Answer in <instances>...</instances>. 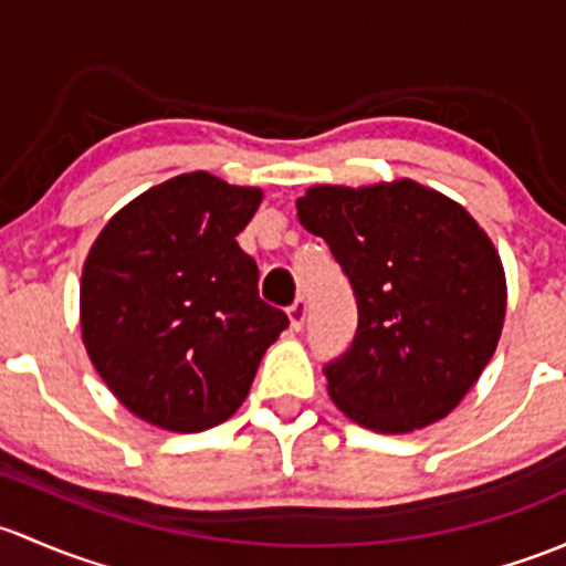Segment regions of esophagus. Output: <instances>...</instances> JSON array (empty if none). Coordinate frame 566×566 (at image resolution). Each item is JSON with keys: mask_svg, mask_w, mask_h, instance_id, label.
Segmentation results:
<instances>
[{"mask_svg": "<svg viewBox=\"0 0 566 566\" xmlns=\"http://www.w3.org/2000/svg\"><path fill=\"white\" fill-rule=\"evenodd\" d=\"M305 316H307V302L302 300V296H296V300L291 302V307H289L291 326H294V329H302V326H305Z\"/></svg>", "mask_w": 566, "mask_h": 566, "instance_id": "1", "label": "esophagus"}]
</instances>
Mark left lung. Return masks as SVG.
I'll return each mask as SVG.
<instances>
[{"mask_svg":"<svg viewBox=\"0 0 566 566\" xmlns=\"http://www.w3.org/2000/svg\"><path fill=\"white\" fill-rule=\"evenodd\" d=\"M296 212L329 244L357 300L352 346L324 365L337 409L378 433L447 417L491 363L504 326V270L485 231L411 179L316 185Z\"/></svg>","mask_w":566,"mask_h":566,"instance_id":"1","label":"left lung"}]
</instances>
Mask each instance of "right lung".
<instances>
[{"mask_svg":"<svg viewBox=\"0 0 566 566\" xmlns=\"http://www.w3.org/2000/svg\"><path fill=\"white\" fill-rule=\"evenodd\" d=\"M259 203L255 188L182 174L116 212L86 255V352L119 403L157 428L198 433L229 419L289 326L237 244Z\"/></svg>","mask_w":566,"mask_h":566,"instance_id":"1","label":"right lung"}]
</instances>
